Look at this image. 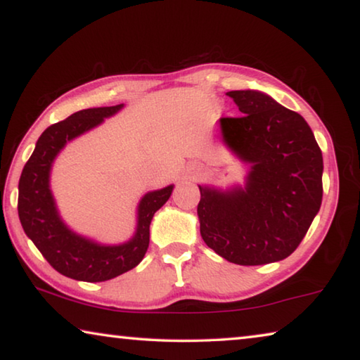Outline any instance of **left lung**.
Masks as SVG:
<instances>
[{
  "label": "left lung",
  "mask_w": 360,
  "mask_h": 360,
  "mask_svg": "<svg viewBox=\"0 0 360 360\" xmlns=\"http://www.w3.org/2000/svg\"><path fill=\"white\" fill-rule=\"evenodd\" d=\"M243 117L221 119V141L248 173L227 188L198 184L203 241L236 265L279 262L319 212L322 152L300 114L259 90H231Z\"/></svg>",
  "instance_id": "obj_1"
}]
</instances>
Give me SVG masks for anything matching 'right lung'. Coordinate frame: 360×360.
I'll use <instances>...</instances> for the list:
<instances>
[{"label":"right lung","instance_id":"obj_1","mask_svg":"<svg viewBox=\"0 0 360 360\" xmlns=\"http://www.w3.org/2000/svg\"><path fill=\"white\" fill-rule=\"evenodd\" d=\"M122 105L90 108L71 114L42 131L19 181V217L30 240L58 273L77 281L101 283L135 268L149 248L155 212L172 197L174 184L144 193L136 206L135 233L119 245H106L72 230L57 208L51 172L57 155L72 139L117 114Z\"/></svg>","mask_w":360,"mask_h":360}]
</instances>
